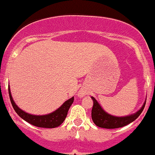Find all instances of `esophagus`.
Masks as SVG:
<instances>
[{
  "label": "esophagus",
  "mask_w": 155,
  "mask_h": 155,
  "mask_svg": "<svg viewBox=\"0 0 155 155\" xmlns=\"http://www.w3.org/2000/svg\"><path fill=\"white\" fill-rule=\"evenodd\" d=\"M79 95L81 96H84V95H85V92L84 91V90H81V91L79 92Z\"/></svg>",
  "instance_id": "obj_1"
}]
</instances>
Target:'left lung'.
I'll return each instance as SVG.
<instances>
[{"label":"left lung","mask_w":155,"mask_h":155,"mask_svg":"<svg viewBox=\"0 0 155 155\" xmlns=\"http://www.w3.org/2000/svg\"><path fill=\"white\" fill-rule=\"evenodd\" d=\"M91 98L93 100V106L92 108V119L96 126L101 128H105V129H115V128L122 127L134 121L142 112L145 108V102H145L140 110L132 115L126 116V117H114L105 112L98 103L97 101L95 99V98Z\"/></svg>","instance_id":"1"}]
</instances>
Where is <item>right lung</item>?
I'll return each mask as SVG.
<instances>
[{
  "label": "right lung",
  "mask_w": 155,
  "mask_h": 155,
  "mask_svg": "<svg viewBox=\"0 0 155 155\" xmlns=\"http://www.w3.org/2000/svg\"><path fill=\"white\" fill-rule=\"evenodd\" d=\"M9 95H10V99L11 102L13 109L15 110L18 115L22 117L24 120L27 121L28 123L34 125L35 127L43 128H55L62 124L66 117L69 108L71 107V104L74 102V97L71 98L66 102H64L63 105L56 110L53 112L50 113L46 115H33V114H28L22 111L15 104L13 98H12L11 93H10V87L8 88Z\"/></svg>",
  "instance_id": "right-lung-1"
}]
</instances>
